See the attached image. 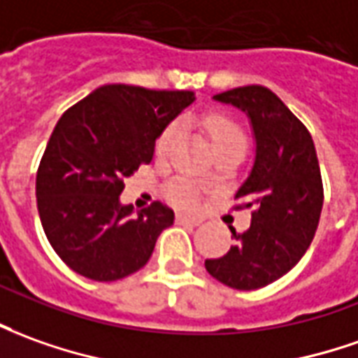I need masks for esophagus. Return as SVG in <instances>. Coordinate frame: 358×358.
I'll list each match as a JSON object with an SVG mask.
<instances>
[{
	"instance_id": "obj_1",
	"label": "esophagus",
	"mask_w": 358,
	"mask_h": 358,
	"mask_svg": "<svg viewBox=\"0 0 358 358\" xmlns=\"http://www.w3.org/2000/svg\"><path fill=\"white\" fill-rule=\"evenodd\" d=\"M175 220L179 222V224H191V226H199L203 218L201 216H189V214H177L175 216Z\"/></svg>"
}]
</instances>
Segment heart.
<instances>
[{
    "label": "heart",
    "instance_id": "1",
    "mask_svg": "<svg viewBox=\"0 0 358 358\" xmlns=\"http://www.w3.org/2000/svg\"><path fill=\"white\" fill-rule=\"evenodd\" d=\"M204 128H206L212 150H220V148H243L245 150L248 140H245L243 130L236 122L228 120V118L212 115V117L204 120ZM177 134H179V124L177 122L169 124L162 132V136L157 138L155 152L159 155L167 154L169 148L173 146ZM165 194H167V199L175 206H181V208H193L194 204L199 203V189H196V185L187 181V179H175V181H171V183L167 185V189H165Z\"/></svg>",
    "mask_w": 358,
    "mask_h": 358
}]
</instances>
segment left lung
I'll use <instances>...</instances> for the list:
<instances>
[{
    "label": "left lung",
    "instance_id": "8db88e82",
    "mask_svg": "<svg viewBox=\"0 0 358 358\" xmlns=\"http://www.w3.org/2000/svg\"><path fill=\"white\" fill-rule=\"evenodd\" d=\"M212 99L250 118L255 157L236 199L253 214L248 231L230 228L236 245L204 267L226 287L255 290L287 275L314 240L324 206L320 164L308 128L267 87H236Z\"/></svg>",
    "mask_w": 358,
    "mask_h": 358
}]
</instances>
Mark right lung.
I'll return each instance as SVG.
<instances>
[{"instance_id": "1", "label": "right lung", "mask_w": 358, "mask_h": 358, "mask_svg": "<svg viewBox=\"0 0 358 358\" xmlns=\"http://www.w3.org/2000/svg\"><path fill=\"white\" fill-rule=\"evenodd\" d=\"M193 91L110 83L70 107L52 132L36 173V206L60 259L99 282L124 278L152 257L175 220L159 201L144 210L120 203L124 179L154 159L155 140Z\"/></svg>"}]
</instances>
